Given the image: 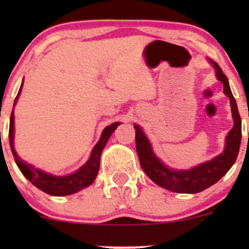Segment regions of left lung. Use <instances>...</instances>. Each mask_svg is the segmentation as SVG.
I'll return each instance as SVG.
<instances>
[{
    "label": "left lung",
    "instance_id": "1",
    "mask_svg": "<svg viewBox=\"0 0 249 249\" xmlns=\"http://www.w3.org/2000/svg\"><path fill=\"white\" fill-rule=\"evenodd\" d=\"M210 62L214 67L215 77L224 85V94L229 97L230 106L233 119V126L225 137L224 150L219 155L211 159L210 161L202 162L189 170H175L166 166L153 152L149 140L143 132L140 125L135 124L136 130V149L139 154L140 164L145 175L159 187L165 188L170 192L180 194H195L207 189L217 183L225 175L236 161L241 144V117L238 113L235 97L232 96L229 80L223 73L222 69L217 62Z\"/></svg>",
    "mask_w": 249,
    "mask_h": 249
}]
</instances>
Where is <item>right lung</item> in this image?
Masks as SVG:
<instances>
[{
  "label": "right lung",
  "mask_w": 249,
  "mask_h": 249,
  "mask_svg": "<svg viewBox=\"0 0 249 249\" xmlns=\"http://www.w3.org/2000/svg\"><path fill=\"white\" fill-rule=\"evenodd\" d=\"M24 83V80H22ZM22 83L20 87L19 92H18L16 100H14V106L17 105L19 95L22 89ZM120 123H113L108 125L102 131L101 137H100L99 142L95 144L92 148V152L90 154V158L88 161L83 165L80 169L74 171L71 175L66 176H54L52 173L44 172L43 170L37 169L34 165L27 164L25 160L18 155V153L14 149V113L12 112L11 120H9V144H11L12 153H13L14 160H16L18 167L21 171L22 175L35 185L42 192L47 193V194L53 195V196H65V195H71L74 193H78L79 190L84 189V188L89 187L92 184L96 178L97 173L100 170V158H101V153L104 150L105 145L108 142L110 135L113 134L117 126Z\"/></svg>",
  "instance_id": "1"
}]
</instances>
